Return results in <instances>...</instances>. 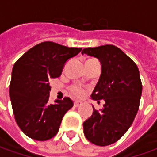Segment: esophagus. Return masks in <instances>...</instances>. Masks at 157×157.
<instances>
[{"instance_id": "obj_1", "label": "esophagus", "mask_w": 157, "mask_h": 157, "mask_svg": "<svg viewBox=\"0 0 157 157\" xmlns=\"http://www.w3.org/2000/svg\"><path fill=\"white\" fill-rule=\"evenodd\" d=\"M82 105V101H80V100H76V101H74V106L75 107H78V106H79V105Z\"/></svg>"}]
</instances>
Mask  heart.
Returning <instances> with one entry per match:
<instances>
[{"label": "heart", "mask_w": 157, "mask_h": 157, "mask_svg": "<svg viewBox=\"0 0 157 157\" xmlns=\"http://www.w3.org/2000/svg\"><path fill=\"white\" fill-rule=\"evenodd\" d=\"M71 92L73 95H75L76 97H82L84 94H85V91L82 89L80 86H71Z\"/></svg>", "instance_id": "heart-1"}]
</instances>
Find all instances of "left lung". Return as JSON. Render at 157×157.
<instances>
[{"label":"left lung","mask_w":157,"mask_h":157,"mask_svg":"<svg viewBox=\"0 0 157 157\" xmlns=\"http://www.w3.org/2000/svg\"><path fill=\"white\" fill-rule=\"evenodd\" d=\"M97 57L101 75L91 97L105 100L84 123L89 142L107 146L120 140L132 125L140 105L142 85L136 63L121 49L111 44L83 49L82 54ZM100 102V101H99Z\"/></svg>","instance_id":"obj_1"}]
</instances>
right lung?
Listing matches in <instances>:
<instances>
[{"instance_id": "right-lung-1", "label": "right lung", "mask_w": 157, "mask_h": 157, "mask_svg": "<svg viewBox=\"0 0 157 157\" xmlns=\"http://www.w3.org/2000/svg\"><path fill=\"white\" fill-rule=\"evenodd\" d=\"M81 48L43 42L25 52L14 64L9 96L15 121L29 138L46 141L57 135L65 113L73 106L68 97L49 102V81L61 75L63 65Z\"/></svg>"}]
</instances>
